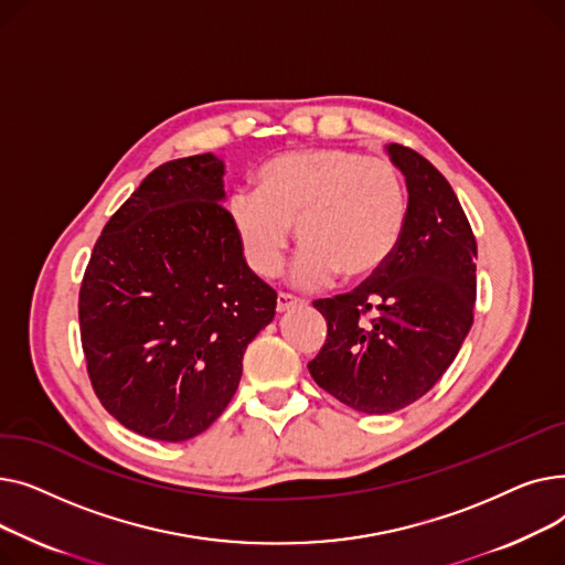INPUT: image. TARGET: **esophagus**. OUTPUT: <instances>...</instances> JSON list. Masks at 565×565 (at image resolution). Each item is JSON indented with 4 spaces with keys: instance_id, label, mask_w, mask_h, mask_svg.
Here are the masks:
<instances>
[{
    "instance_id": "obj_1",
    "label": "esophagus",
    "mask_w": 565,
    "mask_h": 565,
    "mask_svg": "<svg viewBox=\"0 0 565 565\" xmlns=\"http://www.w3.org/2000/svg\"><path fill=\"white\" fill-rule=\"evenodd\" d=\"M298 305H300V300L292 298V295H288V292H279V295H277V311H279V313L288 311L290 307H298Z\"/></svg>"
}]
</instances>
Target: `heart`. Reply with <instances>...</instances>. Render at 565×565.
I'll use <instances>...</instances> for the list:
<instances>
[{"mask_svg": "<svg viewBox=\"0 0 565 565\" xmlns=\"http://www.w3.org/2000/svg\"><path fill=\"white\" fill-rule=\"evenodd\" d=\"M407 190L390 158L324 146L284 153L256 173V192L228 201V222L247 265L270 279L295 235L302 252L292 281L318 286L375 277L405 231Z\"/></svg>", "mask_w": 565, "mask_h": 565, "instance_id": "1", "label": "heart"}]
</instances>
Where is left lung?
I'll use <instances>...</instances> for the list:
<instances>
[{
  "label": "left lung",
  "instance_id": "left-lung-1",
  "mask_svg": "<svg viewBox=\"0 0 565 565\" xmlns=\"http://www.w3.org/2000/svg\"><path fill=\"white\" fill-rule=\"evenodd\" d=\"M387 151L407 185L398 249L352 292L313 302L328 339L309 373L364 414H390L430 392L454 364L477 302V237L456 192L412 148Z\"/></svg>",
  "mask_w": 565,
  "mask_h": 565
}]
</instances>
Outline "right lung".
<instances>
[{
	"mask_svg": "<svg viewBox=\"0 0 565 565\" xmlns=\"http://www.w3.org/2000/svg\"><path fill=\"white\" fill-rule=\"evenodd\" d=\"M224 162L160 164L105 224L79 288L94 392L143 437L185 441L226 409L243 354L270 324L277 292L237 245Z\"/></svg>",
	"mask_w": 565,
	"mask_h": 565,
	"instance_id": "add662e5",
	"label": "right lung"
}]
</instances>
